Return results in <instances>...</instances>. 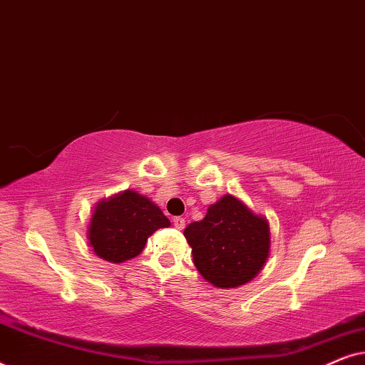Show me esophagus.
<instances>
[{"label":"esophagus","mask_w":365,"mask_h":365,"mask_svg":"<svg viewBox=\"0 0 365 365\" xmlns=\"http://www.w3.org/2000/svg\"><path fill=\"white\" fill-rule=\"evenodd\" d=\"M173 224H174V227L181 231V229H184V226H186V219H184V217H174Z\"/></svg>","instance_id":"esophagus-1"}]
</instances>
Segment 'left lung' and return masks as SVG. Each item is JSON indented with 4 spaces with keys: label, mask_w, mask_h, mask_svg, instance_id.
Masks as SVG:
<instances>
[{
    "label": "left lung",
    "mask_w": 365,
    "mask_h": 365,
    "mask_svg": "<svg viewBox=\"0 0 365 365\" xmlns=\"http://www.w3.org/2000/svg\"><path fill=\"white\" fill-rule=\"evenodd\" d=\"M184 237L199 274L219 289L251 282L271 252L269 221L232 194L211 204L204 219L184 229Z\"/></svg>",
    "instance_id": "left-lung-1"
}]
</instances>
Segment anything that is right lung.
<instances>
[{"label": "right lung", "mask_w": 365, "mask_h": 365, "mask_svg": "<svg viewBox=\"0 0 365 365\" xmlns=\"http://www.w3.org/2000/svg\"><path fill=\"white\" fill-rule=\"evenodd\" d=\"M171 222L158 204L134 189L101 199L88 224V244L98 257L124 262L139 256L148 237Z\"/></svg>", "instance_id": "obj_1"}]
</instances>
